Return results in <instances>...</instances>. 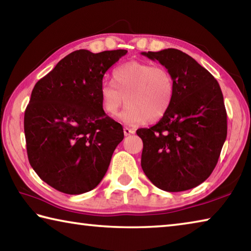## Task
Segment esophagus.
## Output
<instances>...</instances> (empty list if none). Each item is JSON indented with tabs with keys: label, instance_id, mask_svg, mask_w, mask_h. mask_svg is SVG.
Instances as JSON below:
<instances>
[{
	"label": "esophagus",
	"instance_id": "obj_1",
	"mask_svg": "<svg viewBox=\"0 0 251 251\" xmlns=\"http://www.w3.org/2000/svg\"><path fill=\"white\" fill-rule=\"evenodd\" d=\"M135 129L133 128H129V127H124V134L125 136H129V135H133L135 134Z\"/></svg>",
	"mask_w": 251,
	"mask_h": 251
}]
</instances>
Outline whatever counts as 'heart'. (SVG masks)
Returning <instances> with one entry per match:
<instances>
[{
  "label": "heart",
  "mask_w": 251,
  "mask_h": 251,
  "mask_svg": "<svg viewBox=\"0 0 251 251\" xmlns=\"http://www.w3.org/2000/svg\"><path fill=\"white\" fill-rule=\"evenodd\" d=\"M113 84H103L100 104L106 115L115 117L122 105L127 104L120 120L129 126L143 125L163 118L175 96L172 74L163 66L130 61L113 71Z\"/></svg>",
  "instance_id": "1"
}]
</instances>
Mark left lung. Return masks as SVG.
<instances>
[{
    "instance_id": "1",
    "label": "left lung",
    "mask_w": 251,
    "mask_h": 251,
    "mask_svg": "<svg viewBox=\"0 0 251 251\" xmlns=\"http://www.w3.org/2000/svg\"><path fill=\"white\" fill-rule=\"evenodd\" d=\"M172 74L171 108L151 128L137 129L143 141L142 168L165 192H184L205 181L217 165L227 137V113L216 78L176 49L143 52Z\"/></svg>"
}]
</instances>
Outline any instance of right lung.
<instances>
[{
  "instance_id": "1",
  "label": "right lung",
  "mask_w": 251,
  "mask_h": 251,
  "mask_svg": "<svg viewBox=\"0 0 251 251\" xmlns=\"http://www.w3.org/2000/svg\"><path fill=\"white\" fill-rule=\"evenodd\" d=\"M126 53L75 50L33 88L24 114L28 161L58 192L94 189L124 138L123 126L103 110L100 90L106 71Z\"/></svg>"
}]
</instances>
